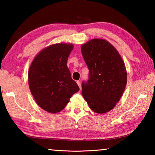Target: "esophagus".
Masks as SVG:
<instances>
[{
    "label": "esophagus",
    "mask_w": 155,
    "mask_h": 155,
    "mask_svg": "<svg viewBox=\"0 0 155 155\" xmlns=\"http://www.w3.org/2000/svg\"><path fill=\"white\" fill-rule=\"evenodd\" d=\"M77 85H78V87H79V89L80 90H81V82L80 81H77Z\"/></svg>",
    "instance_id": "obj_1"
}]
</instances>
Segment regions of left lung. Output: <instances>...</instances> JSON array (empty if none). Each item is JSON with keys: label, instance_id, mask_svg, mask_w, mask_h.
Masks as SVG:
<instances>
[{"label": "left lung", "instance_id": "1", "mask_svg": "<svg viewBox=\"0 0 155 155\" xmlns=\"http://www.w3.org/2000/svg\"><path fill=\"white\" fill-rule=\"evenodd\" d=\"M90 76L82 83V94L90 108L99 114L113 109L127 83L124 62L116 48L103 39H93L81 46Z\"/></svg>", "mask_w": 155, "mask_h": 155}]
</instances>
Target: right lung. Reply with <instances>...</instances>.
<instances>
[{
	"label": "right lung",
	"instance_id": "right-lung-1",
	"mask_svg": "<svg viewBox=\"0 0 155 155\" xmlns=\"http://www.w3.org/2000/svg\"><path fill=\"white\" fill-rule=\"evenodd\" d=\"M73 47L66 43L46 47L35 57L28 70V85L34 99L51 114L62 111L73 94L79 91L67 66Z\"/></svg>",
	"mask_w": 155,
	"mask_h": 155
}]
</instances>
